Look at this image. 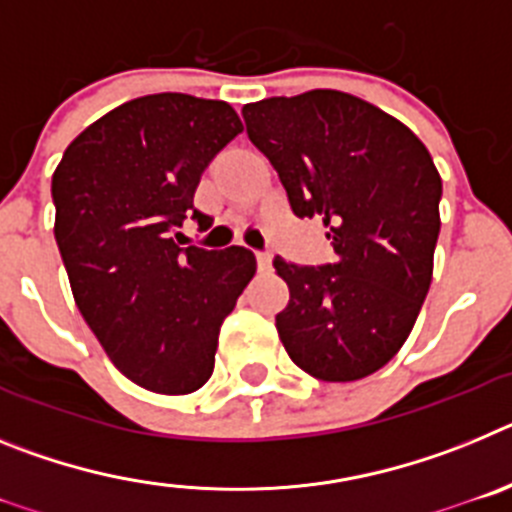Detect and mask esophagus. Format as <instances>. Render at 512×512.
<instances>
[{
    "label": "esophagus",
    "mask_w": 512,
    "mask_h": 512,
    "mask_svg": "<svg viewBox=\"0 0 512 512\" xmlns=\"http://www.w3.org/2000/svg\"><path fill=\"white\" fill-rule=\"evenodd\" d=\"M256 266H259V271H269L271 266V256L266 251H256Z\"/></svg>",
    "instance_id": "esophagus-1"
}]
</instances>
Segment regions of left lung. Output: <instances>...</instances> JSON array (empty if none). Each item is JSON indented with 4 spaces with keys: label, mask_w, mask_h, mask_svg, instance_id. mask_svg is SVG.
I'll return each instance as SVG.
<instances>
[{
    "label": "left lung",
    "mask_w": 512,
    "mask_h": 512,
    "mask_svg": "<svg viewBox=\"0 0 512 512\" xmlns=\"http://www.w3.org/2000/svg\"><path fill=\"white\" fill-rule=\"evenodd\" d=\"M251 143L279 174L297 217H320L333 264L277 256L289 287L277 333L289 359L323 382H354L400 351L423 307L436 251L438 176L400 120L333 89L243 107Z\"/></svg>",
    "instance_id": "left-lung-1"
}]
</instances>
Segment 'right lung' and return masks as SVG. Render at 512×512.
<instances>
[{
    "label": "right lung",
    "instance_id": "add662e5",
    "mask_svg": "<svg viewBox=\"0 0 512 512\" xmlns=\"http://www.w3.org/2000/svg\"><path fill=\"white\" fill-rule=\"evenodd\" d=\"M243 125L228 102L148 94L92 122L66 148L51 194L71 292L112 364L161 395L200 390L215 369L220 325L256 274L243 246L174 241L202 171Z\"/></svg>",
    "mask_w": 512,
    "mask_h": 512
}]
</instances>
